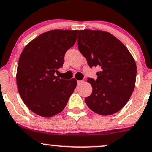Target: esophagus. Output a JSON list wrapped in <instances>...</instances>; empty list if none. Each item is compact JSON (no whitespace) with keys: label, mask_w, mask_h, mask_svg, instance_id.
Segmentation results:
<instances>
[{"label":"esophagus","mask_w":152,"mask_h":152,"mask_svg":"<svg viewBox=\"0 0 152 152\" xmlns=\"http://www.w3.org/2000/svg\"><path fill=\"white\" fill-rule=\"evenodd\" d=\"M82 82H83L82 81H77V83L78 84H80V83H81Z\"/></svg>","instance_id":"1"}]
</instances>
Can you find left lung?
Masks as SVG:
<instances>
[{"instance_id": "8db88e82", "label": "left lung", "mask_w": 152, "mask_h": 152, "mask_svg": "<svg viewBox=\"0 0 152 152\" xmlns=\"http://www.w3.org/2000/svg\"><path fill=\"white\" fill-rule=\"evenodd\" d=\"M78 46L89 66L100 69L96 80L88 78L93 89L85 98L88 107L101 115L118 112L134 91L137 76L134 58L115 37L101 30L78 31Z\"/></svg>"}]
</instances>
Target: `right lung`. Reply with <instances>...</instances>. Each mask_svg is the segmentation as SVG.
Returning a JSON list of instances; mask_svg holds the SVG:
<instances>
[{"instance_id": "obj_1", "label": "right lung", "mask_w": 152, "mask_h": 152, "mask_svg": "<svg viewBox=\"0 0 152 152\" xmlns=\"http://www.w3.org/2000/svg\"><path fill=\"white\" fill-rule=\"evenodd\" d=\"M78 30H54L40 34L23 49L16 81L24 103L38 115L49 118L63 110L76 87L75 78L54 75L64 64L65 53L74 46Z\"/></svg>"}]
</instances>
